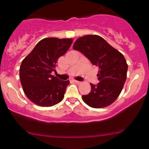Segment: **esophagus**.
I'll return each instance as SVG.
<instances>
[{
    "label": "esophagus",
    "instance_id": "34e87169",
    "mask_svg": "<svg viewBox=\"0 0 149 149\" xmlns=\"http://www.w3.org/2000/svg\"><path fill=\"white\" fill-rule=\"evenodd\" d=\"M73 81H74L75 83H77V84H80V81H78V80H73Z\"/></svg>",
    "mask_w": 149,
    "mask_h": 149
}]
</instances>
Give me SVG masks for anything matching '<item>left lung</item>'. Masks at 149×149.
Segmentation results:
<instances>
[{
  "label": "left lung",
  "mask_w": 149,
  "mask_h": 149,
  "mask_svg": "<svg viewBox=\"0 0 149 149\" xmlns=\"http://www.w3.org/2000/svg\"><path fill=\"white\" fill-rule=\"evenodd\" d=\"M73 49L83 53L92 64L99 67L97 76L100 83H90L91 92L83 95V100L96 109L111 105L120 94L127 78L128 66L124 56L97 35L78 38Z\"/></svg>",
  "instance_id": "1"
}]
</instances>
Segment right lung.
Returning <instances> with one entry per match:
<instances>
[{"label":"right lung","mask_w":149,"mask_h":149,"mask_svg":"<svg viewBox=\"0 0 149 149\" xmlns=\"http://www.w3.org/2000/svg\"><path fill=\"white\" fill-rule=\"evenodd\" d=\"M73 39L47 38L39 41L22 61L19 78L26 96L40 107H52L64 97L69 80L51 75L57 60L67 52Z\"/></svg>","instance_id":"add662e5"}]
</instances>
